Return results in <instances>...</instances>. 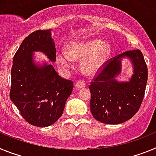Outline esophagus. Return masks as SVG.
I'll return each mask as SVG.
<instances>
[{
	"label": "esophagus",
	"instance_id": "34e87169",
	"mask_svg": "<svg viewBox=\"0 0 156 156\" xmlns=\"http://www.w3.org/2000/svg\"><path fill=\"white\" fill-rule=\"evenodd\" d=\"M76 87L77 88H80H80L85 87H86V83H85L82 80H78L76 82Z\"/></svg>",
	"mask_w": 156,
	"mask_h": 156
}]
</instances>
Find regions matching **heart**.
I'll return each instance as SVG.
<instances>
[{
    "instance_id": "obj_1",
    "label": "heart",
    "mask_w": 156,
    "mask_h": 156,
    "mask_svg": "<svg viewBox=\"0 0 156 156\" xmlns=\"http://www.w3.org/2000/svg\"><path fill=\"white\" fill-rule=\"evenodd\" d=\"M110 51L109 44L99 39L76 41L67 46L66 52H58L55 60L60 68L67 69L73 66V60L81 59L80 68L83 73L91 75L100 69Z\"/></svg>"
}]
</instances>
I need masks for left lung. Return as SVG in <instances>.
Segmentation results:
<instances>
[{
    "label": "left lung",
    "mask_w": 156,
    "mask_h": 156,
    "mask_svg": "<svg viewBox=\"0 0 156 156\" xmlns=\"http://www.w3.org/2000/svg\"><path fill=\"white\" fill-rule=\"evenodd\" d=\"M123 57L132 60L134 74L128 82H118L115 77L120 72ZM147 80L148 68L138 49L110 58L89 86L92 115L106 124H119L131 119L142 103Z\"/></svg>",
    "instance_id": "1"
}]
</instances>
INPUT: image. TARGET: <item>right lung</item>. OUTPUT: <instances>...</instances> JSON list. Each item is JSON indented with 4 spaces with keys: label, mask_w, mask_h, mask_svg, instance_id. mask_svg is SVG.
<instances>
[{
    "label": "right lung",
    "mask_w": 156,
    "mask_h": 156,
    "mask_svg": "<svg viewBox=\"0 0 156 156\" xmlns=\"http://www.w3.org/2000/svg\"><path fill=\"white\" fill-rule=\"evenodd\" d=\"M34 51H42L50 61H55L56 48L51 30L30 34L15 54L10 98L27 122L45 127L62 115L73 83L60 76L52 65H36L33 61Z\"/></svg>",
    "instance_id": "obj_1"
}]
</instances>
